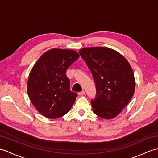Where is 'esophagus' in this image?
Segmentation results:
<instances>
[{"label":"esophagus","mask_w":158,"mask_h":158,"mask_svg":"<svg viewBox=\"0 0 158 158\" xmlns=\"http://www.w3.org/2000/svg\"><path fill=\"white\" fill-rule=\"evenodd\" d=\"M85 91H84V90H83V91H80V92H79V96H83V95L84 94H85Z\"/></svg>","instance_id":"esophagus-1"}]
</instances>
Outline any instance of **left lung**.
Listing matches in <instances>:
<instances>
[{"mask_svg": "<svg viewBox=\"0 0 158 158\" xmlns=\"http://www.w3.org/2000/svg\"><path fill=\"white\" fill-rule=\"evenodd\" d=\"M79 53L96 84V97L91 100L94 112L101 118H114L129 104L135 92L134 73L129 62L108 48H85Z\"/></svg>", "mask_w": 158, "mask_h": 158, "instance_id": "obj_1", "label": "left lung"}]
</instances>
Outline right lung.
I'll list each match as a JSON object with an SVG mask.
<instances>
[{
  "instance_id": "1",
  "label": "right lung",
  "mask_w": 158,
  "mask_h": 158,
  "mask_svg": "<svg viewBox=\"0 0 158 158\" xmlns=\"http://www.w3.org/2000/svg\"><path fill=\"white\" fill-rule=\"evenodd\" d=\"M79 58L75 50L53 48L43 54L32 68L27 81L28 96L46 118H60L74 104L77 94L71 91L66 72Z\"/></svg>"
}]
</instances>
